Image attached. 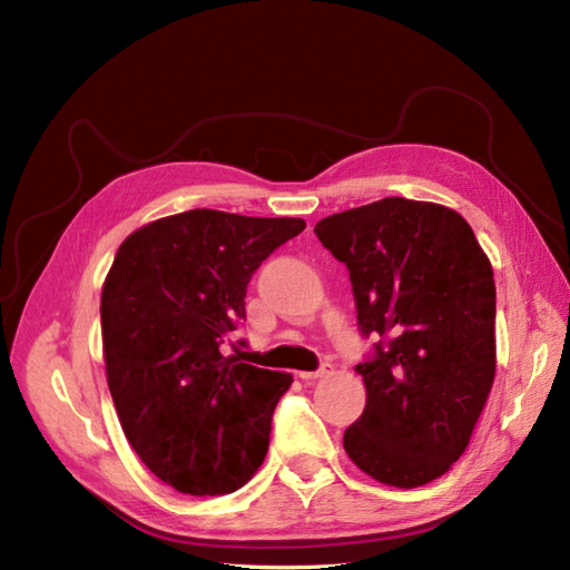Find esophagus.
I'll return each mask as SVG.
<instances>
[{
  "label": "esophagus",
  "mask_w": 570,
  "mask_h": 570,
  "mask_svg": "<svg viewBox=\"0 0 570 570\" xmlns=\"http://www.w3.org/2000/svg\"><path fill=\"white\" fill-rule=\"evenodd\" d=\"M333 373V364H323L318 371H304V373H299V377L302 381H306V383H314V381H318V377H325V375H331Z\"/></svg>",
  "instance_id": "esophagus-1"
}]
</instances>
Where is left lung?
<instances>
[{
  "label": "left lung",
  "instance_id": "8db88e82",
  "mask_svg": "<svg viewBox=\"0 0 570 570\" xmlns=\"http://www.w3.org/2000/svg\"><path fill=\"white\" fill-rule=\"evenodd\" d=\"M350 268L356 321L381 335L356 371L366 409L344 452L392 488H421L465 452L494 383V278L469 223L433 202L385 197L316 223Z\"/></svg>",
  "mask_w": 570,
  "mask_h": 570
}]
</instances>
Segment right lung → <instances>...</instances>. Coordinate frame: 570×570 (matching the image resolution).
I'll use <instances>...</instances> for the list:
<instances>
[{
    "label": "right lung",
    "instance_id": "right-lung-1",
    "mask_svg": "<svg viewBox=\"0 0 570 570\" xmlns=\"http://www.w3.org/2000/svg\"><path fill=\"white\" fill-rule=\"evenodd\" d=\"M302 218L193 209L118 247L101 287V342L120 428L147 469L185 494H228L258 471L292 375L239 364L223 344L247 283Z\"/></svg>",
    "mask_w": 570,
    "mask_h": 570
}]
</instances>
